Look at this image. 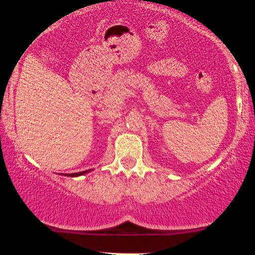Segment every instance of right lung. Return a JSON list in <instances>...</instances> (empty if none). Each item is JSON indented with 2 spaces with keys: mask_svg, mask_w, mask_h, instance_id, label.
Wrapping results in <instances>:
<instances>
[{
  "mask_svg": "<svg viewBox=\"0 0 255 255\" xmlns=\"http://www.w3.org/2000/svg\"><path fill=\"white\" fill-rule=\"evenodd\" d=\"M90 170H85V171H80V172H76V174H69V176H71V177H76V176H80V175H84L86 174V172H88Z\"/></svg>",
  "mask_w": 255,
  "mask_h": 255,
  "instance_id": "right-lung-1",
  "label": "right lung"
}]
</instances>
